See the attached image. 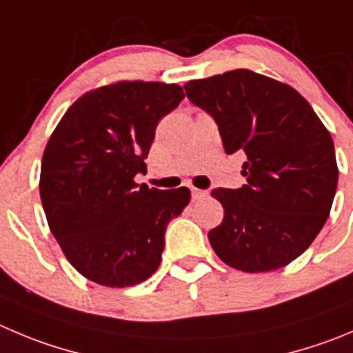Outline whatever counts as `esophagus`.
<instances>
[{"label": "esophagus", "mask_w": 353, "mask_h": 353, "mask_svg": "<svg viewBox=\"0 0 353 353\" xmlns=\"http://www.w3.org/2000/svg\"><path fill=\"white\" fill-rule=\"evenodd\" d=\"M190 192H192V199H201V197H206L208 192L206 190H201V189H196V187H190Z\"/></svg>", "instance_id": "34e87169"}]
</instances>
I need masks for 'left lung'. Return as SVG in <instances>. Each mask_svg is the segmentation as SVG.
I'll return each instance as SVG.
<instances>
[{"label": "left lung", "mask_w": 353, "mask_h": 353, "mask_svg": "<svg viewBox=\"0 0 353 353\" xmlns=\"http://www.w3.org/2000/svg\"><path fill=\"white\" fill-rule=\"evenodd\" d=\"M187 99L218 124L225 152L244 150L241 189H214L223 221L208 237L223 263L268 272L296 260L330 216L334 143L294 88L248 69L189 81Z\"/></svg>", "instance_id": "1"}]
</instances>
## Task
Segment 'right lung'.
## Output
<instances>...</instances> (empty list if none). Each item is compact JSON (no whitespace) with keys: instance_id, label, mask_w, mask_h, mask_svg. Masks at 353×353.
Listing matches in <instances>:
<instances>
[{"instance_id":"add662e5","label":"right lung","mask_w":353,"mask_h":353,"mask_svg":"<svg viewBox=\"0 0 353 353\" xmlns=\"http://www.w3.org/2000/svg\"><path fill=\"white\" fill-rule=\"evenodd\" d=\"M179 85L119 81L67 109L41 161L43 210L76 270L107 288L143 283L157 270L164 232L190 201L187 187L135 183L156 126L183 100Z\"/></svg>"}]
</instances>
